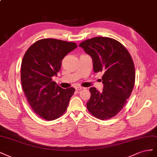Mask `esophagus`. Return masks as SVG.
Returning a JSON list of instances; mask_svg holds the SVG:
<instances>
[{
  "label": "esophagus",
  "mask_w": 157,
  "mask_h": 157,
  "mask_svg": "<svg viewBox=\"0 0 157 157\" xmlns=\"http://www.w3.org/2000/svg\"><path fill=\"white\" fill-rule=\"evenodd\" d=\"M82 89H84V87H81V86H77L75 87V90L76 91H81Z\"/></svg>",
  "instance_id": "obj_1"
}]
</instances>
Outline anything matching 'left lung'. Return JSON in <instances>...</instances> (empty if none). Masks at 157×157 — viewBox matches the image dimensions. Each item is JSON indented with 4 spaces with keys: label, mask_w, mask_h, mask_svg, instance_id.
<instances>
[{
    "label": "left lung",
    "mask_w": 157,
    "mask_h": 157,
    "mask_svg": "<svg viewBox=\"0 0 157 157\" xmlns=\"http://www.w3.org/2000/svg\"><path fill=\"white\" fill-rule=\"evenodd\" d=\"M90 55L95 73L102 72V92L91 87L88 111L102 120L118 114L130 97L136 74L132 58L122 43L110 37H96L79 44Z\"/></svg>",
    "instance_id": "8db88e82"
}]
</instances>
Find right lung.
<instances>
[{"mask_svg":"<svg viewBox=\"0 0 157 157\" xmlns=\"http://www.w3.org/2000/svg\"><path fill=\"white\" fill-rule=\"evenodd\" d=\"M74 42L55 39H40L25 52L21 65V82L31 109L46 120L64 114L75 89H62L52 81L62 60L77 47Z\"/></svg>","mask_w":157,"mask_h":157,"instance_id":"right-lung-1","label":"right lung"}]
</instances>
